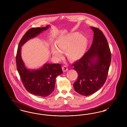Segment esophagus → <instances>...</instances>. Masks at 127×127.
Listing matches in <instances>:
<instances>
[{"label": "esophagus", "instance_id": "34e87169", "mask_svg": "<svg viewBox=\"0 0 127 127\" xmlns=\"http://www.w3.org/2000/svg\"><path fill=\"white\" fill-rule=\"evenodd\" d=\"M62 70H63V72H66V71L68 70L67 66H65V65H64V66H62Z\"/></svg>", "mask_w": 127, "mask_h": 127}]
</instances>
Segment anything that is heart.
<instances>
[{
  "label": "heart",
  "instance_id": "b5f03b06",
  "mask_svg": "<svg viewBox=\"0 0 127 127\" xmlns=\"http://www.w3.org/2000/svg\"><path fill=\"white\" fill-rule=\"evenodd\" d=\"M88 40L86 37L79 33H73L59 39L56 45L59 50L53 48L52 53L55 57H60V51H65L66 57L70 61H77L80 59L86 51Z\"/></svg>",
  "mask_w": 127,
  "mask_h": 127
}]
</instances>
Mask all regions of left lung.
<instances>
[{
  "instance_id": "1",
  "label": "left lung",
  "mask_w": 127,
  "mask_h": 127,
  "mask_svg": "<svg viewBox=\"0 0 127 127\" xmlns=\"http://www.w3.org/2000/svg\"><path fill=\"white\" fill-rule=\"evenodd\" d=\"M94 38L91 48L72 66L78 74L73 84L79 94L89 96L98 91L105 83L111 63V54L107 40L102 32L91 27Z\"/></svg>"
}]
</instances>
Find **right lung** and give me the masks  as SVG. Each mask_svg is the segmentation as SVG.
<instances>
[{"label":"right lung","mask_w":127,"mask_h":127,"mask_svg":"<svg viewBox=\"0 0 127 127\" xmlns=\"http://www.w3.org/2000/svg\"><path fill=\"white\" fill-rule=\"evenodd\" d=\"M49 27L48 25L43 28H33L27 31L19 43L16 58L17 70L25 89L31 94L38 97H47L53 92L56 79L63 73L61 66L60 64H45L40 69H28L21 59V48L28 40Z\"/></svg>","instance_id":"1"}]
</instances>
